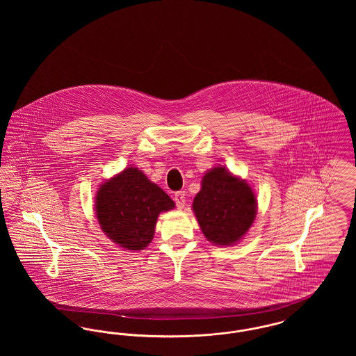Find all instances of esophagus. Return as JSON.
Instances as JSON below:
<instances>
[{
    "label": "esophagus",
    "mask_w": 356,
    "mask_h": 356,
    "mask_svg": "<svg viewBox=\"0 0 356 356\" xmlns=\"http://www.w3.org/2000/svg\"><path fill=\"white\" fill-rule=\"evenodd\" d=\"M175 203L177 205V208H183L186 204V192L184 191H179L175 193Z\"/></svg>",
    "instance_id": "1"
}]
</instances>
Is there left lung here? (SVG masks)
I'll list each match as a JSON object with an SVG mask.
<instances>
[{"mask_svg":"<svg viewBox=\"0 0 356 356\" xmlns=\"http://www.w3.org/2000/svg\"><path fill=\"white\" fill-rule=\"evenodd\" d=\"M193 211L204 236L216 245H231L244 236L256 216L251 186L222 167L205 173Z\"/></svg>","mask_w":356,"mask_h":356,"instance_id":"obj_1","label":"left lung"}]
</instances>
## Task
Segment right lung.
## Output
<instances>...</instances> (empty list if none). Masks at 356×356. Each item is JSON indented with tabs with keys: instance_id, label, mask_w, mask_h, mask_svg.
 Masks as SVG:
<instances>
[{
	"instance_id": "1",
	"label": "right lung",
	"mask_w": 356,
	"mask_h": 356,
	"mask_svg": "<svg viewBox=\"0 0 356 356\" xmlns=\"http://www.w3.org/2000/svg\"><path fill=\"white\" fill-rule=\"evenodd\" d=\"M173 207L170 196L137 168L104 183L96 196L102 231L128 251L144 250L152 241L159 213Z\"/></svg>"
}]
</instances>
